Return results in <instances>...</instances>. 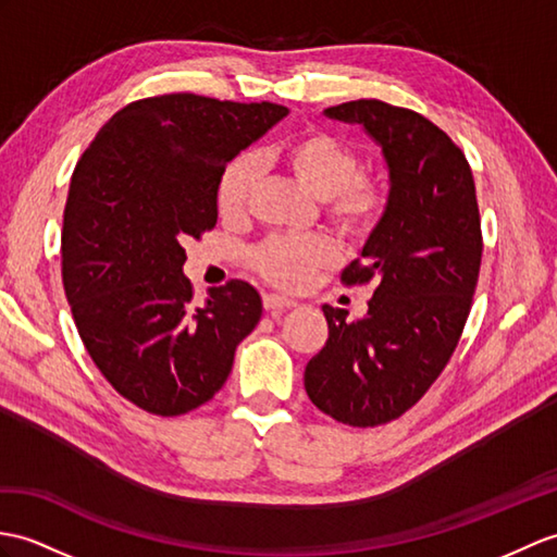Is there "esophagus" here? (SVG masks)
Instances as JSON below:
<instances>
[{
    "mask_svg": "<svg viewBox=\"0 0 557 557\" xmlns=\"http://www.w3.org/2000/svg\"><path fill=\"white\" fill-rule=\"evenodd\" d=\"M299 301L289 299V296H280V294H263V306L265 310H287L294 308Z\"/></svg>",
    "mask_w": 557,
    "mask_h": 557,
    "instance_id": "obj_1",
    "label": "esophagus"
}]
</instances>
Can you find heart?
<instances>
[{"label":"heart","mask_w":557,"mask_h":557,"mask_svg":"<svg viewBox=\"0 0 557 557\" xmlns=\"http://www.w3.org/2000/svg\"><path fill=\"white\" fill-rule=\"evenodd\" d=\"M277 161L299 183L325 203V213L344 235H366L377 223L384 197L372 180L360 175V159L354 147L325 131H308L277 151ZM258 163L239 157L225 165L215 185V206L223 218H239L247 211ZM332 247L322 237H273L251 256L253 268L265 280L296 287L310 270L332 261Z\"/></svg>","instance_id":"heart-1"}]
</instances>
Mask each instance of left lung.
<instances>
[{
    "mask_svg": "<svg viewBox=\"0 0 557 557\" xmlns=\"http://www.w3.org/2000/svg\"><path fill=\"white\" fill-rule=\"evenodd\" d=\"M360 125L389 171L380 223L344 268L346 284H374L368 313L322 306L330 337L308 360L306 394L351 426L396 420L416 406L454 356L482 263L474 177L465 153L424 115L380 99L325 109Z\"/></svg>",
    "mask_w": 557,
    "mask_h": 557,
    "instance_id": "left-lung-1",
    "label": "left lung"
}]
</instances>
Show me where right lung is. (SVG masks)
Instances as JSON below:
<instances>
[{
    "label": "right lung",
    "mask_w": 557,
    "mask_h": 557,
    "mask_svg": "<svg viewBox=\"0 0 557 557\" xmlns=\"http://www.w3.org/2000/svg\"><path fill=\"white\" fill-rule=\"evenodd\" d=\"M289 109L163 95L127 103L77 161L61 232L77 334L123 398L173 418L211 400L263 313L249 282L191 301L183 244L215 227L225 165Z\"/></svg>",
    "instance_id": "1"
}]
</instances>
